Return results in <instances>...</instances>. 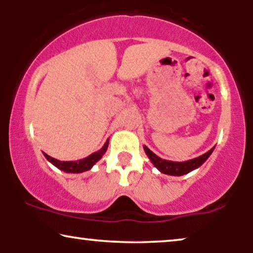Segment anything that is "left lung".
I'll list each match as a JSON object with an SVG mask.
<instances>
[{"label":"left lung","instance_id":"obj_1","mask_svg":"<svg viewBox=\"0 0 253 253\" xmlns=\"http://www.w3.org/2000/svg\"><path fill=\"white\" fill-rule=\"evenodd\" d=\"M214 148L215 147L211 148V150L209 152H206L205 154L200 155L198 158L191 159V160H188L184 162H175V161H169V160H165V159H161L160 157H158L157 154H154L150 148L144 145L145 153H146L152 164L154 165V167L158 168V170H160L162 174L171 175V176H182V175L189 174L190 171L199 168L200 166H202L204 162L210 158V155L212 154Z\"/></svg>","mask_w":253,"mask_h":253}]
</instances>
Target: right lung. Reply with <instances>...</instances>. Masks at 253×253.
<instances>
[{"instance_id": "add662e5", "label": "right lung", "mask_w": 253, "mask_h": 253, "mask_svg": "<svg viewBox=\"0 0 253 253\" xmlns=\"http://www.w3.org/2000/svg\"><path fill=\"white\" fill-rule=\"evenodd\" d=\"M108 144L109 139H107L105 145H103L98 152H94V153L88 155L87 158L81 159V160L77 161H60L57 160V159L49 157V155L46 153H43V155L50 164H53L55 167L60 169V170L65 172H71V174H79V172L89 170V169L102 158V155L106 153L107 148H108Z\"/></svg>"}]
</instances>
